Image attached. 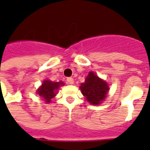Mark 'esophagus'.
<instances>
[{
    "label": "esophagus",
    "mask_w": 150,
    "mask_h": 150,
    "mask_svg": "<svg viewBox=\"0 0 150 150\" xmlns=\"http://www.w3.org/2000/svg\"><path fill=\"white\" fill-rule=\"evenodd\" d=\"M67 83L68 84H74V79L73 78H67Z\"/></svg>",
    "instance_id": "esophagus-1"
}]
</instances>
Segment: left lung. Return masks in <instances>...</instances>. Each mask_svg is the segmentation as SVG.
<instances>
[{"label":"left lung","mask_w":150,"mask_h":150,"mask_svg":"<svg viewBox=\"0 0 150 150\" xmlns=\"http://www.w3.org/2000/svg\"><path fill=\"white\" fill-rule=\"evenodd\" d=\"M80 90L86 100L93 105H99L104 100L109 90L106 82L99 78L94 72L90 71L85 79L84 83L80 85Z\"/></svg>","instance_id":"1"}]
</instances>
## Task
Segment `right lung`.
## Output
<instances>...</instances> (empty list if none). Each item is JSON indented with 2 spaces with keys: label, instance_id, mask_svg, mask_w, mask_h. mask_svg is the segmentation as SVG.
I'll use <instances>...</instances> for the list:
<instances>
[{
  "label": "right lung",
  "instance_id": "1",
  "mask_svg": "<svg viewBox=\"0 0 150 150\" xmlns=\"http://www.w3.org/2000/svg\"><path fill=\"white\" fill-rule=\"evenodd\" d=\"M62 85H64V83L62 81L52 82L46 79L42 82V86L37 90V93L44 99L46 103H50L51 99L55 96L59 88Z\"/></svg>",
  "mask_w": 150,
  "mask_h": 150
}]
</instances>
